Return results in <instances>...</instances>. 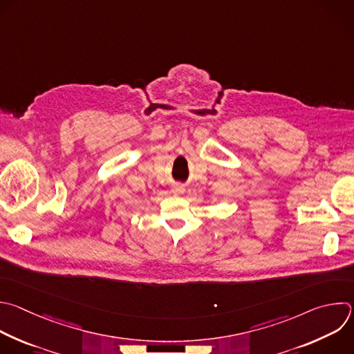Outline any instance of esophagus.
Masks as SVG:
<instances>
[{"instance_id":"obj_1","label":"esophagus","mask_w":354,"mask_h":354,"mask_svg":"<svg viewBox=\"0 0 354 354\" xmlns=\"http://www.w3.org/2000/svg\"><path fill=\"white\" fill-rule=\"evenodd\" d=\"M174 192H175V193H183V192H185V189H183L182 186H176V187L174 189Z\"/></svg>"}]
</instances>
